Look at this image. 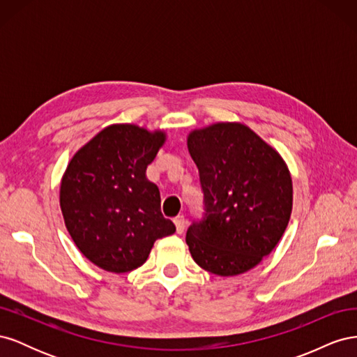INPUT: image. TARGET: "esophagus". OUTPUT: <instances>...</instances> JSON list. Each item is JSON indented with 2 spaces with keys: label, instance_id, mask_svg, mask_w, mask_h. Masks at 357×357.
Listing matches in <instances>:
<instances>
[{
  "label": "esophagus",
  "instance_id": "obj_1",
  "mask_svg": "<svg viewBox=\"0 0 357 357\" xmlns=\"http://www.w3.org/2000/svg\"><path fill=\"white\" fill-rule=\"evenodd\" d=\"M174 223H176V229H177V234H183L186 229V219L185 215H177V218L174 219Z\"/></svg>",
  "mask_w": 357,
  "mask_h": 357
}]
</instances>
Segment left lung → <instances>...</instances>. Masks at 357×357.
I'll use <instances>...</instances> for the list:
<instances>
[{"label": "left lung", "instance_id": "8db88e82", "mask_svg": "<svg viewBox=\"0 0 357 357\" xmlns=\"http://www.w3.org/2000/svg\"><path fill=\"white\" fill-rule=\"evenodd\" d=\"M199 171L202 215L186 232L205 271L243 274L273 252L291 213V178L275 150L241 123H215L188 138Z\"/></svg>", "mask_w": 357, "mask_h": 357}]
</instances>
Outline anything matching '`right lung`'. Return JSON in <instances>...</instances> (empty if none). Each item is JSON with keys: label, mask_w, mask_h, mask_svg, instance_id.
Wrapping results in <instances>:
<instances>
[{"label": "right lung", "mask_w": 357, "mask_h": 357, "mask_svg": "<svg viewBox=\"0 0 357 357\" xmlns=\"http://www.w3.org/2000/svg\"><path fill=\"white\" fill-rule=\"evenodd\" d=\"M165 134L112 125L71 159L61 181V210L79 250L110 273L142 266L153 243L176 232L160 211V193L146 178Z\"/></svg>", "instance_id": "1"}]
</instances>
